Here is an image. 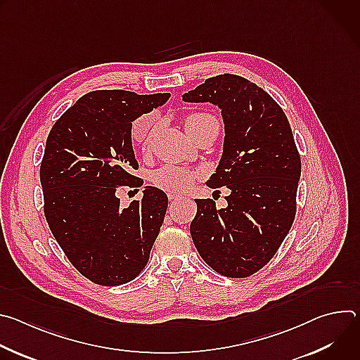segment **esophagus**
Here are the masks:
<instances>
[{
	"label": "esophagus",
	"instance_id": "obj_1",
	"mask_svg": "<svg viewBox=\"0 0 360 360\" xmlns=\"http://www.w3.org/2000/svg\"><path fill=\"white\" fill-rule=\"evenodd\" d=\"M181 198H182V196H181L179 193H172V192L168 193V199H169V200H178V199H181Z\"/></svg>",
	"mask_w": 360,
	"mask_h": 360
}]
</instances>
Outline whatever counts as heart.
Segmentation results:
<instances>
[{
	"label": "heart",
	"instance_id": "1",
	"mask_svg": "<svg viewBox=\"0 0 360 360\" xmlns=\"http://www.w3.org/2000/svg\"><path fill=\"white\" fill-rule=\"evenodd\" d=\"M208 122H215L218 125V121L211 114L192 112L185 118V128L191 134ZM153 127H155V115L152 112L136 117L132 121L129 128V135L132 142L139 145L145 150L148 148L149 138L153 132ZM198 176L199 174L191 168L174 165V164H165L153 171L152 182L158 189L176 193V192L188 191L195 184Z\"/></svg>",
	"mask_w": 360,
	"mask_h": 360
}]
</instances>
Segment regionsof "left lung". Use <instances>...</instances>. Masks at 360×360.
<instances>
[{
	"label": "left lung",
	"mask_w": 360,
	"mask_h": 360,
	"mask_svg": "<svg viewBox=\"0 0 360 360\" xmlns=\"http://www.w3.org/2000/svg\"><path fill=\"white\" fill-rule=\"evenodd\" d=\"M182 99L221 108L224 153L207 185L231 189L226 208L195 200L192 240L218 274L250 276L274 258L296 214L300 157L289 121L266 91L233 74L208 78Z\"/></svg>",
	"instance_id": "obj_1"
}]
</instances>
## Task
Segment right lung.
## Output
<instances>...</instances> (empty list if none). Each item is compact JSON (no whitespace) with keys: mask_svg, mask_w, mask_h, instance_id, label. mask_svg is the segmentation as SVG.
Returning a JSON list of instances; mask_svg holds the SVG:
<instances>
[{"mask_svg":"<svg viewBox=\"0 0 360 360\" xmlns=\"http://www.w3.org/2000/svg\"><path fill=\"white\" fill-rule=\"evenodd\" d=\"M171 95L124 89L85 94L54 124L39 168L48 226L75 269L91 282L117 286L148 264L168 208L164 191L145 186L141 200L120 207L121 186L138 188L129 128Z\"/></svg>","mask_w":360,"mask_h":360,"instance_id":"obj_1","label":"right lung"}]
</instances>
